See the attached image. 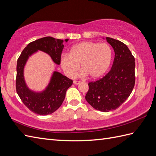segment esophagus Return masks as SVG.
I'll return each mask as SVG.
<instances>
[{
	"label": "esophagus",
	"instance_id": "esophagus-1",
	"mask_svg": "<svg viewBox=\"0 0 156 156\" xmlns=\"http://www.w3.org/2000/svg\"><path fill=\"white\" fill-rule=\"evenodd\" d=\"M73 83H74L75 85H78V84H80L81 81H73Z\"/></svg>",
	"mask_w": 156,
	"mask_h": 156
}]
</instances>
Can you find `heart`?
I'll list each match as a JSON object with an SVG mask.
<instances>
[{
  "label": "heart",
  "mask_w": 156,
  "mask_h": 156,
  "mask_svg": "<svg viewBox=\"0 0 156 156\" xmlns=\"http://www.w3.org/2000/svg\"><path fill=\"white\" fill-rule=\"evenodd\" d=\"M112 57V49L108 44L82 41L71 48L69 54L62 56L61 65L67 75L74 76L81 64L83 74L96 79L102 77L108 69Z\"/></svg>",
  "instance_id": "1"
}]
</instances>
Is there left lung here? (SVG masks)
<instances>
[{
    "mask_svg": "<svg viewBox=\"0 0 156 156\" xmlns=\"http://www.w3.org/2000/svg\"><path fill=\"white\" fill-rule=\"evenodd\" d=\"M115 51L112 68L103 77L89 83L85 96L98 111L108 112L119 108L130 95L135 85V59L126 44L106 37Z\"/></svg>",
    "mask_w": 156,
    "mask_h": 156,
    "instance_id": "8db88e82",
    "label": "left lung"
}]
</instances>
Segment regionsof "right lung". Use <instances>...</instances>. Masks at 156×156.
Masks as SVG:
<instances>
[{
  "instance_id": "obj_1",
  "label": "right lung",
  "mask_w": 156,
  "mask_h": 156,
  "mask_svg": "<svg viewBox=\"0 0 156 156\" xmlns=\"http://www.w3.org/2000/svg\"><path fill=\"white\" fill-rule=\"evenodd\" d=\"M68 41V39L65 40ZM63 40L48 36L36 40L28 44L17 61L16 88L19 97L32 112L40 115H48L54 112L65 99L67 90L73 84V81L58 71H54L48 87L42 92L30 90L26 84L24 68L29 57L37 50L50 55L54 62L61 63V55L64 45Z\"/></svg>"
}]
</instances>
